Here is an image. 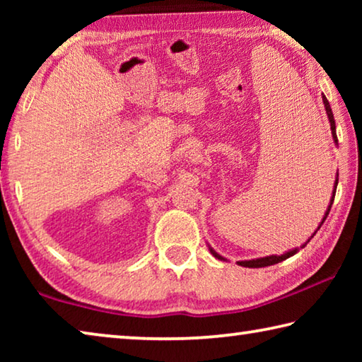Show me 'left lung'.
Segmentation results:
<instances>
[{"instance_id": "8db88e82", "label": "left lung", "mask_w": 362, "mask_h": 362, "mask_svg": "<svg viewBox=\"0 0 362 362\" xmlns=\"http://www.w3.org/2000/svg\"><path fill=\"white\" fill-rule=\"evenodd\" d=\"M322 102H324V107H326V113H327V118H329V122H330V131H332V137H334V140H335V144L339 142V140H337V132H335V119H334V115H332V108H330V105H329V100L326 99V95H322ZM337 183H339V173H337V179H335V185H334V192H332V198H330V203H329V207H327V211H326V214H324V217H322V222L320 223V226H317V230L321 228V225L324 223V220L327 218V216H329V212H330V207H332V204H334V198H335V192H337ZM316 230V231H317ZM316 231L313 233V236L316 235ZM311 236V238H313ZM310 238V240H311ZM310 240L306 241V243H310ZM306 243L303 244V246H300V247H305L306 246ZM211 249V247H209ZM211 252H212V255L216 257V259H218V260H225L222 255H218L216 250L214 249H211ZM298 252V249H292V250H289V252H286V254H283V255H269V257H262V259H254V260H243V262H238V265H241V267H246V268H262V267H269V265H274V263H279V262H283V260H286V259H289V257H292L293 254H297Z\"/></svg>"}]
</instances>
